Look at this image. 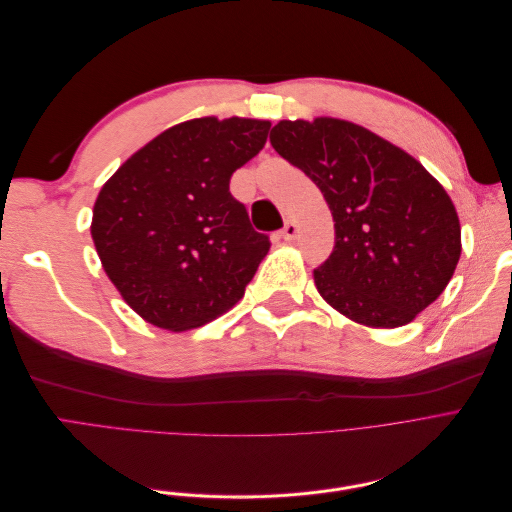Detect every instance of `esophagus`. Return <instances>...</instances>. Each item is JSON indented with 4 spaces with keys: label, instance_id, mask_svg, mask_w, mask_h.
<instances>
[{
    "label": "esophagus",
    "instance_id": "1",
    "mask_svg": "<svg viewBox=\"0 0 512 512\" xmlns=\"http://www.w3.org/2000/svg\"><path fill=\"white\" fill-rule=\"evenodd\" d=\"M282 237H284L286 241L297 237V224H294V222H286L284 228H282Z\"/></svg>",
    "mask_w": 512,
    "mask_h": 512
}]
</instances>
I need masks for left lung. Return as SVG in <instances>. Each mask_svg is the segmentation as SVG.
<instances>
[{
	"label": "left lung",
	"mask_w": 512,
	"mask_h": 512,
	"mask_svg": "<svg viewBox=\"0 0 512 512\" xmlns=\"http://www.w3.org/2000/svg\"><path fill=\"white\" fill-rule=\"evenodd\" d=\"M271 145L312 179L333 213L335 247L314 271L322 299L367 327L412 322L461 256L453 200L410 153L363 126L280 121Z\"/></svg>",
	"instance_id": "8db88e82"
}]
</instances>
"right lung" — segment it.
<instances>
[{"instance_id":"right-lung-1","label":"right lung","mask_w":512,"mask_h":512,"mask_svg":"<svg viewBox=\"0 0 512 512\" xmlns=\"http://www.w3.org/2000/svg\"><path fill=\"white\" fill-rule=\"evenodd\" d=\"M269 121L177 123L119 166L96 198L91 237L108 280L168 331L228 312L267 256L230 177L265 147Z\"/></svg>"}]
</instances>
